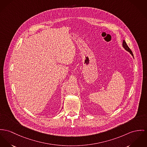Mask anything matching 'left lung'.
I'll list each match as a JSON object with an SVG mask.
<instances>
[{
	"label": "left lung",
	"instance_id": "left-lung-1",
	"mask_svg": "<svg viewBox=\"0 0 147 147\" xmlns=\"http://www.w3.org/2000/svg\"><path fill=\"white\" fill-rule=\"evenodd\" d=\"M123 47L125 49L126 51H129V52L132 55V56H133V54L131 50H130V49L129 47V46L126 44V42L125 41V40H123Z\"/></svg>",
	"mask_w": 147,
	"mask_h": 147
}]
</instances>
